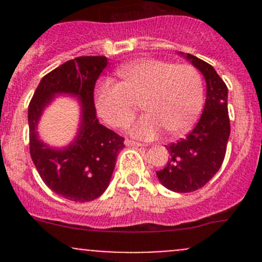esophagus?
I'll return each instance as SVG.
<instances>
[{
	"label": "esophagus",
	"mask_w": 262,
	"mask_h": 262,
	"mask_svg": "<svg viewBox=\"0 0 262 262\" xmlns=\"http://www.w3.org/2000/svg\"><path fill=\"white\" fill-rule=\"evenodd\" d=\"M124 144H125L126 147H142V146H143V144H142V143H138V142L130 141V139H125Z\"/></svg>",
	"instance_id": "1"
}]
</instances>
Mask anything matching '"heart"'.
Returning a JSON list of instances; mask_svg holds the SVG:
<instances>
[{"label": "heart", "instance_id": "b5f03b06", "mask_svg": "<svg viewBox=\"0 0 262 262\" xmlns=\"http://www.w3.org/2000/svg\"><path fill=\"white\" fill-rule=\"evenodd\" d=\"M118 76L120 83L105 80L95 89L97 114L113 128L130 123L136 102H141L144 114L129 129L134 138L150 141L165 129L179 137L196 123L204 92L202 77L191 66L143 58L121 66Z\"/></svg>", "mask_w": 262, "mask_h": 262}]
</instances>
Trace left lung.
<instances>
[{
	"instance_id": "1",
	"label": "left lung",
	"mask_w": 262,
	"mask_h": 262,
	"mask_svg": "<svg viewBox=\"0 0 262 262\" xmlns=\"http://www.w3.org/2000/svg\"><path fill=\"white\" fill-rule=\"evenodd\" d=\"M207 82L204 110L195 128L186 138L167 147L170 157L158 180L175 192H191L204 186L218 172L226 156L231 125L228 118V89L215 70L195 55L185 54Z\"/></svg>"
}]
</instances>
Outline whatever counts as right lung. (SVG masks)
<instances>
[{
    "instance_id": "add662e5",
    "label": "right lung",
    "mask_w": 262,
    "mask_h": 262,
    "mask_svg": "<svg viewBox=\"0 0 262 262\" xmlns=\"http://www.w3.org/2000/svg\"><path fill=\"white\" fill-rule=\"evenodd\" d=\"M107 66L106 57H78L41 78L29 104L30 156L50 190L72 202H91L109 186L124 138L99 123L94 89ZM59 94L79 99L80 125L75 139L62 148L50 147L36 129L43 110Z\"/></svg>"
}]
</instances>
